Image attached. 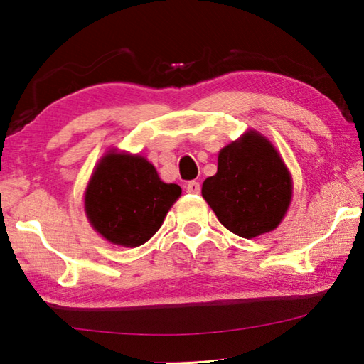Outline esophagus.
I'll list each match as a JSON object with an SVG mask.
<instances>
[{
    "label": "esophagus",
    "mask_w": 364,
    "mask_h": 364,
    "mask_svg": "<svg viewBox=\"0 0 364 364\" xmlns=\"http://www.w3.org/2000/svg\"><path fill=\"white\" fill-rule=\"evenodd\" d=\"M200 183L198 181H189L188 184H186V191L188 192H191V194H200Z\"/></svg>",
    "instance_id": "obj_1"
}]
</instances>
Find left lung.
I'll use <instances>...</instances> for the list:
<instances>
[{
  "label": "left lung",
  "instance_id": "obj_1",
  "mask_svg": "<svg viewBox=\"0 0 364 364\" xmlns=\"http://www.w3.org/2000/svg\"><path fill=\"white\" fill-rule=\"evenodd\" d=\"M291 176L266 137L247 133L219 153L218 173L206 178L203 198L225 228L242 237L274 230L291 202Z\"/></svg>",
  "mask_w": 364,
  "mask_h": 364
}]
</instances>
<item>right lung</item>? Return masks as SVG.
I'll return each mask as SVG.
<instances>
[{"label":"right lung","mask_w":364,"mask_h":364,"mask_svg":"<svg viewBox=\"0 0 364 364\" xmlns=\"http://www.w3.org/2000/svg\"><path fill=\"white\" fill-rule=\"evenodd\" d=\"M180 194L181 188L162 183L145 158L109 153L89 181L86 213L107 241L137 247L156 233Z\"/></svg>","instance_id":"1"}]
</instances>
